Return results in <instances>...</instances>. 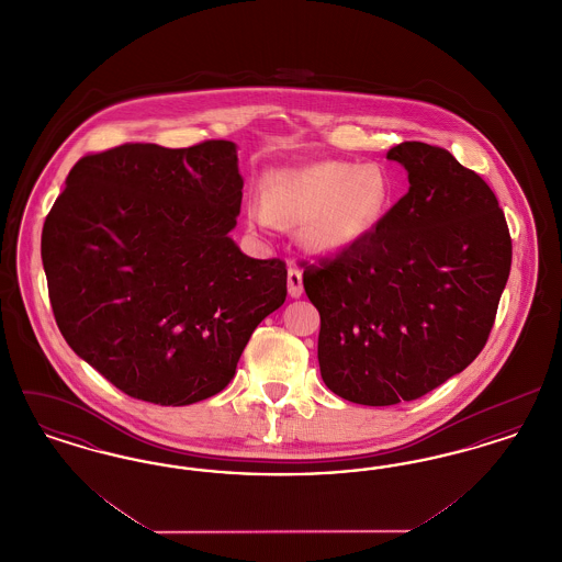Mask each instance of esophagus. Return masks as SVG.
<instances>
[{
  "mask_svg": "<svg viewBox=\"0 0 562 562\" xmlns=\"http://www.w3.org/2000/svg\"><path fill=\"white\" fill-rule=\"evenodd\" d=\"M289 294L293 299H299L303 294V276H301V269L294 266L289 268Z\"/></svg>",
  "mask_w": 562,
  "mask_h": 562,
  "instance_id": "esophagus-1",
  "label": "esophagus"
}]
</instances>
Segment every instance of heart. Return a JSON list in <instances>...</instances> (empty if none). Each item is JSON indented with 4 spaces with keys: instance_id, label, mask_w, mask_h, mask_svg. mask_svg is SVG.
I'll list each match as a JSON object with an SVG mask.
<instances>
[{
    "instance_id": "1",
    "label": "heart",
    "mask_w": 562,
    "mask_h": 562,
    "mask_svg": "<svg viewBox=\"0 0 562 562\" xmlns=\"http://www.w3.org/2000/svg\"><path fill=\"white\" fill-rule=\"evenodd\" d=\"M392 200L385 175L349 161L282 168L266 179L263 195L248 200L257 227L301 225V240L316 252H341L364 240Z\"/></svg>"
}]
</instances>
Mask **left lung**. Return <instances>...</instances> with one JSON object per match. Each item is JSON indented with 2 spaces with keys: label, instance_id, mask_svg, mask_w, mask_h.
I'll list each match as a JSON object with an SVG mask.
<instances>
[{
  "label": "left lung",
  "instance_id": "left-lung-1",
  "mask_svg": "<svg viewBox=\"0 0 562 562\" xmlns=\"http://www.w3.org/2000/svg\"><path fill=\"white\" fill-rule=\"evenodd\" d=\"M387 158L406 168L408 191L364 240L303 263L322 379L369 406L417 401L472 364L512 266L506 216L474 170L419 140Z\"/></svg>",
  "mask_w": 562,
  "mask_h": 562
}]
</instances>
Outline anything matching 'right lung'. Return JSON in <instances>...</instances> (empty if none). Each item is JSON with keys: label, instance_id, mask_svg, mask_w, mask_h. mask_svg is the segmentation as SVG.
I'll return each instance as SVG.
<instances>
[{"label": "right lung", "instance_id": "obj_1", "mask_svg": "<svg viewBox=\"0 0 562 562\" xmlns=\"http://www.w3.org/2000/svg\"><path fill=\"white\" fill-rule=\"evenodd\" d=\"M241 188L232 140L126 143L71 168L42 232L54 318L124 394L211 398L284 303L286 263L250 259L229 238Z\"/></svg>", "mask_w": 562, "mask_h": 562}]
</instances>
